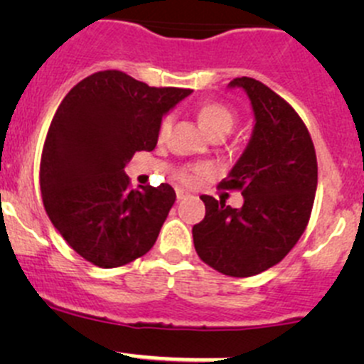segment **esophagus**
I'll return each mask as SVG.
<instances>
[{
    "label": "esophagus",
    "mask_w": 364,
    "mask_h": 364,
    "mask_svg": "<svg viewBox=\"0 0 364 364\" xmlns=\"http://www.w3.org/2000/svg\"><path fill=\"white\" fill-rule=\"evenodd\" d=\"M188 196V193L185 192V190L183 188H176V197H178V200H181V199H185V197Z\"/></svg>",
    "instance_id": "obj_1"
}]
</instances>
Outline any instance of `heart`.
Masks as SVG:
<instances>
[{
    "mask_svg": "<svg viewBox=\"0 0 364 364\" xmlns=\"http://www.w3.org/2000/svg\"><path fill=\"white\" fill-rule=\"evenodd\" d=\"M199 119L203 123V127L213 137H225L230 130H232L234 123H236V114L230 111L229 107L222 104H204L199 107ZM172 127V117L164 116L161 117L159 130H156V139L159 142H164L165 139L168 137V132H171ZM204 168L200 165H186L179 171V179L183 183H192L193 179L199 174H203Z\"/></svg>",
    "mask_w": 364,
    "mask_h": 364,
    "instance_id": "heart-1",
    "label": "heart"
}]
</instances>
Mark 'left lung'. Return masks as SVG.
<instances>
[{
	"mask_svg": "<svg viewBox=\"0 0 364 364\" xmlns=\"http://www.w3.org/2000/svg\"><path fill=\"white\" fill-rule=\"evenodd\" d=\"M252 100V141L220 188L240 190L243 208L203 196L205 216L193 225L203 262L247 278L280 262L303 236L317 190V155L306 124L280 95L252 77H237Z\"/></svg>",
	"mask_w": 364,
	"mask_h": 364,
	"instance_id": "1",
	"label": "left lung"
}]
</instances>
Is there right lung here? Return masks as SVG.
I'll use <instances>...</instances> for the list:
<instances>
[{"label":"right lung","mask_w":364,"mask_h":364,"mask_svg":"<svg viewBox=\"0 0 364 364\" xmlns=\"http://www.w3.org/2000/svg\"><path fill=\"white\" fill-rule=\"evenodd\" d=\"M190 93L104 70L77 82L60 104L40 159L42 203L87 262L111 269L153 248L176 192L167 183L132 188L123 168L135 151L155 149L164 114Z\"/></svg>","instance_id":"add662e5"}]
</instances>
